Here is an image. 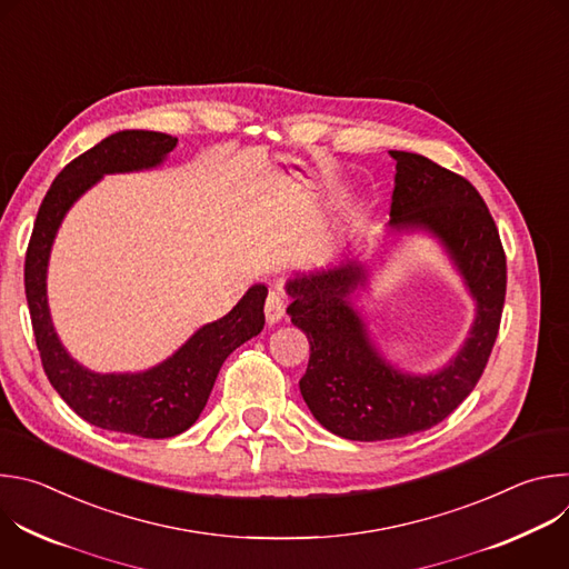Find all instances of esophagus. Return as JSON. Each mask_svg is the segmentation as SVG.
Listing matches in <instances>:
<instances>
[{"mask_svg":"<svg viewBox=\"0 0 569 569\" xmlns=\"http://www.w3.org/2000/svg\"><path fill=\"white\" fill-rule=\"evenodd\" d=\"M283 315H286V297L281 290H272L266 301V319L268 323H277L283 319Z\"/></svg>","mask_w":569,"mask_h":569,"instance_id":"1","label":"esophagus"}]
</instances>
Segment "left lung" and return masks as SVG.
<instances>
[{"label": "left lung", "instance_id": "1", "mask_svg": "<svg viewBox=\"0 0 569 569\" xmlns=\"http://www.w3.org/2000/svg\"><path fill=\"white\" fill-rule=\"evenodd\" d=\"M389 154L396 178L387 229L426 231L439 240L475 301V319L448 365L410 373L380 353L353 303L356 292L369 288L367 263L345 257L338 266L288 279V315L310 342L301 396L323 428L351 441L417 435L455 412L489 362L507 295V257L477 189L423 154ZM382 254L376 259L382 261Z\"/></svg>", "mask_w": 569, "mask_h": 569}]
</instances>
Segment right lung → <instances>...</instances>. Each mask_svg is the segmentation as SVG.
I'll return each mask as SVG.
<instances>
[{"instance_id":"add662e5","label":"right lung","mask_w":569,"mask_h":569,"mask_svg":"<svg viewBox=\"0 0 569 569\" xmlns=\"http://www.w3.org/2000/svg\"><path fill=\"white\" fill-rule=\"evenodd\" d=\"M176 146L178 139L164 132L121 130L69 161L40 204L24 263L36 345L53 389L88 423L143 439L176 437L198 421L227 356L263 331L268 288L254 283L224 317L204 323L159 365L99 373L62 347L49 312L47 270L56 233L80 196L103 176L157 169Z\"/></svg>"}]
</instances>
